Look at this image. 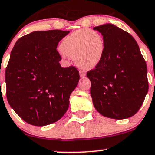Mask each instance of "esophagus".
<instances>
[{
	"mask_svg": "<svg viewBox=\"0 0 155 155\" xmlns=\"http://www.w3.org/2000/svg\"><path fill=\"white\" fill-rule=\"evenodd\" d=\"M86 71H84V70L80 71V75H81V78L85 77V76H86Z\"/></svg>",
	"mask_w": 155,
	"mask_h": 155,
	"instance_id": "esophagus-1",
	"label": "esophagus"
}]
</instances>
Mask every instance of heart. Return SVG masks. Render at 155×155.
Listing matches in <instances>:
<instances>
[{
  "mask_svg": "<svg viewBox=\"0 0 155 155\" xmlns=\"http://www.w3.org/2000/svg\"><path fill=\"white\" fill-rule=\"evenodd\" d=\"M64 55L74 57L76 64L84 69H93L101 63L105 43L97 31L81 29L66 36L60 44Z\"/></svg>",
  "mask_w": 155,
  "mask_h": 155,
  "instance_id": "heart-1",
  "label": "heart"
}]
</instances>
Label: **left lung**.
Listing matches in <instances>:
<instances>
[{
  "instance_id": "8db88e82",
  "label": "left lung",
  "mask_w": 155,
  "mask_h": 155,
  "mask_svg": "<svg viewBox=\"0 0 155 155\" xmlns=\"http://www.w3.org/2000/svg\"><path fill=\"white\" fill-rule=\"evenodd\" d=\"M103 35L104 57L86 74L93 104L103 116L116 120L137 112L149 90L147 66L129 33L111 24L93 28Z\"/></svg>"
}]
</instances>
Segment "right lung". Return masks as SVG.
Listing matches in <instances>:
<instances>
[{"label":"right lung","mask_w":155,"mask_h":155,"mask_svg":"<svg viewBox=\"0 0 155 155\" xmlns=\"http://www.w3.org/2000/svg\"><path fill=\"white\" fill-rule=\"evenodd\" d=\"M69 31H35L18 40L6 69V97L25 122L44 126L56 122L69 106L78 86L74 66L61 67L58 43Z\"/></svg>","instance_id":"obj_1"}]
</instances>
